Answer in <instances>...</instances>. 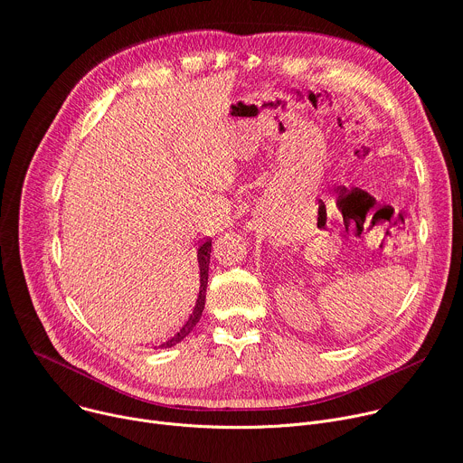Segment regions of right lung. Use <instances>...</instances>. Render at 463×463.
<instances>
[{
	"mask_svg": "<svg viewBox=\"0 0 463 463\" xmlns=\"http://www.w3.org/2000/svg\"><path fill=\"white\" fill-rule=\"evenodd\" d=\"M210 253H212V239L204 241L199 250H197V260H199V298L195 301V308L194 312L190 314V317L186 319V323H184L180 326V330H176L169 339H165L162 345H158V348H169L176 343H180L184 337H186L194 326L199 323L201 316H203V310H204V305H206V288H208V269H210Z\"/></svg>",
	"mask_w": 463,
	"mask_h": 463,
	"instance_id": "1",
	"label": "right lung"
}]
</instances>
